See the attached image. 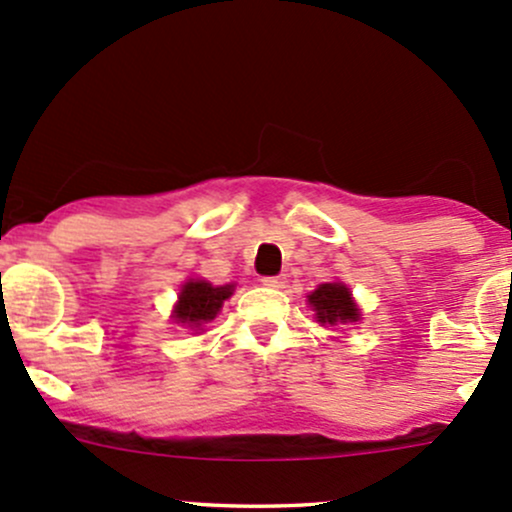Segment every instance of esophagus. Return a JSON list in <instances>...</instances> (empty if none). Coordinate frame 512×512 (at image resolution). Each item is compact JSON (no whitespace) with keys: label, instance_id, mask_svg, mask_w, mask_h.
Masks as SVG:
<instances>
[{"label":"esophagus","instance_id":"34e87169","mask_svg":"<svg viewBox=\"0 0 512 512\" xmlns=\"http://www.w3.org/2000/svg\"><path fill=\"white\" fill-rule=\"evenodd\" d=\"M262 284L269 286V289H284L286 279L284 277H265L262 279Z\"/></svg>","mask_w":512,"mask_h":512}]
</instances>
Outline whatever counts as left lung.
Listing matches in <instances>:
<instances>
[{
    "instance_id": "1",
    "label": "left lung",
    "mask_w": 512,
    "mask_h": 512,
    "mask_svg": "<svg viewBox=\"0 0 512 512\" xmlns=\"http://www.w3.org/2000/svg\"><path fill=\"white\" fill-rule=\"evenodd\" d=\"M308 303L316 308V316L320 323H355L359 318L357 303L352 301L350 289L345 284H320L311 296Z\"/></svg>"
}]
</instances>
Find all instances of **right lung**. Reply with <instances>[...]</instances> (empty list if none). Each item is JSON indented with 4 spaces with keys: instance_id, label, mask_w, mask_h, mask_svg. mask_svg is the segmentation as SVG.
<instances>
[{
    "instance_id": "right-lung-1",
    "label": "right lung",
    "mask_w": 512,
    "mask_h": 512,
    "mask_svg": "<svg viewBox=\"0 0 512 512\" xmlns=\"http://www.w3.org/2000/svg\"><path fill=\"white\" fill-rule=\"evenodd\" d=\"M233 294V284L213 286L204 279H192L179 291V303L174 308V320L189 325V328H201V323H209L221 311L223 301Z\"/></svg>"
}]
</instances>
